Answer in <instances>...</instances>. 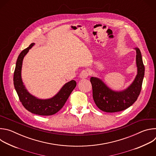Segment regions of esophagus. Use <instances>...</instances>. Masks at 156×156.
I'll use <instances>...</instances> for the list:
<instances>
[{
    "label": "esophagus",
    "mask_w": 156,
    "mask_h": 156,
    "mask_svg": "<svg viewBox=\"0 0 156 156\" xmlns=\"http://www.w3.org/2000/svg\"><path fill=\"white\" fill-rule=\"evenodd\" d=\"M89 76V71L88 70H83L80 74V77L81 78H86Z\"/></svg>",
    "instance_id": "34e87169"
}]
</instances>
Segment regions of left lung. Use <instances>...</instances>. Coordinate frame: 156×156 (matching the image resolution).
Returning <instances> with one entry per match:
<instances>
[{
	"mask_svg": "<svg viewBox=\"0 0 156 156\" xmlns=\"http://www.w3.org/2000/svg\"><path fill=\"white\" fill-rule=\"evenodd\" d=\"M136 51L138 74L133 83L126 90L117 92L110 89L99 79L91 77L90 81L93 88V97L97 107L105 112H117L130 107L138 99L141 90L144 75V66L141 51Z\"/></svg>",
	"mask_w": 156,
	"mask_h": 156,
	"instance_id": "8db88e82",
	"label": "left lung"
}]
</instances>
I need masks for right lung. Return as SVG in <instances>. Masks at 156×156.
Returning <instances> with one entry per match:
<instances>
[{
	"mask_svg": "<svg viewBox=\"0 0 156 156\" xmlns=\"http://www.w3.org/2000/svg\"><path fill=\"white\" fill-rule=\"evenodd\" d=\"M34 44V43H31L29 47L22 51L17 58L13 75L14 86L20 102L29 112L39 115H52L63 107L76 87V83L75 80H72L66 83L57 95L49 99H38L31 95L23 84L21 70L23 59Z\"/></svg>",
	"mask_w": 156,
	"mask_h": 156,
	"instance_id": "obj_1",
	"label": "right lung"
}]
</instances>
